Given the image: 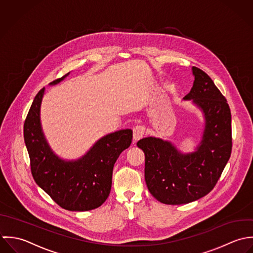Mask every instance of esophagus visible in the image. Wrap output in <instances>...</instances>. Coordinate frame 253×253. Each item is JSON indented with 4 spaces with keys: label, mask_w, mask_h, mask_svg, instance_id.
I'll list each match as a JSON object with an SVG mask.
<instances>
[{
    "label": "esophagus",
    "mask_w": 253,
    "mask_h": 253,
    "mask_svg": "<svg viewBox=\"0 0 253 253\" xmlns=\"http://www.w3.org/2000/svg\"><path fill=\"white\" fill-rule=\"evenodd\" d=\"M146 133V128L142 125H137L136 127H134L133 129V139L134 141H138L140 139H142L145 136Z\"/></svg>",
    "instance_id": "esophagus-1"
}]
</instances>
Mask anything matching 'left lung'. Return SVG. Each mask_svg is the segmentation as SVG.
Segmentation results:
<instances>
[{"mask_svg": "<svg viewBox=\"0 0 253 253\" xmlns=\"http://www.w3.org/2000/svg\"><path fill=\"white\" fill-rule=\"evenodd\" d=\"M195 81L184 98L202 112L204 128L196 151L180 152L171 142L148 137L137 143L146 156L145 180L158 202L185 204L210 193L232 152L231 110L211 78L193 66Z\"/></svg>", "mask_w": 253, "mask_h": 253, "instance_id": "obj_1", "label": "left lung"}]
</instances>
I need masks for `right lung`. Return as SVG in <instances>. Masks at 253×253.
Listing matches in <instances>:
<instances>
[{"label":"right lung","instance_id":"obj_1","mask_svg":"<svg viewBox=\"0 0 253 253\" xmlns=\"http://www.w3.org/2000/svg\"><path fill=\"white\" fill-rule=\"evenodd\" d=\"M68 75L69 72L50 85L58 84ZM44 94L45 88L36 95L23 128L33 178L53 202L66 210L98 208L109 196L114 163L130 147L133 131L122 129L103 136L78 159L60 158L51 150L42 129L40 111Z\"/></svg>","mask_w":253,"mask_h":253}]
</instances>
